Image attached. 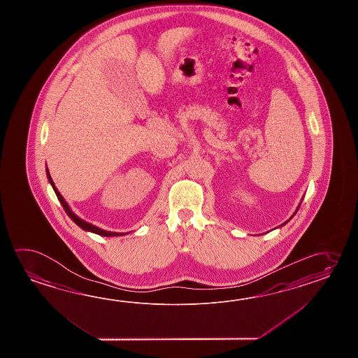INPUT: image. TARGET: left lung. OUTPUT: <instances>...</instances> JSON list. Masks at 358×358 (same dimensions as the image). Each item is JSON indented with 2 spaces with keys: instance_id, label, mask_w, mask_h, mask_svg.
<instances>
[{
  "instance_id": "obj_1",
  "label": "left lung",
  "mask_w": 358,
  "mask_h": 358,
  "mask_svg": "<svg viewBox=\"0 0 358 358\" xmlns=\"http://www.w3.org/2000/svg\"><path fill=\"white\" fill-rule=\"evenodd\" d=\"M302 201H303V198H302ZM301 203H302V202H301ZM301 203H299V205H298L297 210H296V213H297L298 208H299V206H301ZM296 213H293V215H292V217H293V216H294V215H296ZM292 217H290V219H292ZM290 219H289V220H290ZM289 220L285 221V222H284V224H282V225H280V227H282V225H285V224H287V222H288V221H289ZM280 227H278V228H280Z\"/></svg>"
}]
</instances>
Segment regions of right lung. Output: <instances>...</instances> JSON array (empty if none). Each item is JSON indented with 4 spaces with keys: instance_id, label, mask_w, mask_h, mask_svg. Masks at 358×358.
I'll list each match as a JSON object with an SVG mask.
<instances>
[{
    "instance_id": "add662e5",
    "label": "right lung",
    "mask_w": 358,
    "mask_h": 358,
    "mask_svg": "<svg viewBox=\"0 0 358 358\" xmlns=\"http://www.w3.org/2000/svg\"><path fill=\"white\" fill-rule=\"evenodd\" d=\"M46 174L47 178H48V182L50 184L52 185V188H54L55 193H56V196L59 198V201H60L61 205L64 207V210H65V213H68L69 217L71 219V220L76 222V225L79 227L80 229H83L85 231H91V233H94V234H99V236H125V234H128V233H116V231H108V230H103V229L99 228V227H96V225H93L91 222H87V221H84L83 219H80L78 215L73 213V210L70 208V206L68 205V202L64 199V197L61 196L60 192L57 190V188L55 187L54 180H52V178L50 176V171H48V169L46 168Z\"/></svg>"
}]
</instances>
